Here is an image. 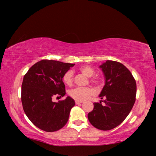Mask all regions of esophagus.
Masks as SVG:
<instances>
[{
	"mask_svg": "<svg viewBox=\"0 0 156 156\" xmlns=\"http://www.w3.org/2000/svg\"><path fill=\"white\" fill-rule=\"evenodd\" d=\"M75 103H76V105H79V104L83 103V101H79V100H76Z\"/></svg>",
	"mask_w": 156,
	"mask_h": 156,
	"instance_id": "1",
	"label": "esophagus"
}]
</instances>
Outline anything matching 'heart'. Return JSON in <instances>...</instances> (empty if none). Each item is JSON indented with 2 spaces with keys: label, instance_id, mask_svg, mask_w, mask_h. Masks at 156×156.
I'll use <instances>...</instances> for the list:
<instances>
[{
  "label": "heart",
  "instance_id": "b5f03b06",
  "mask_svg": "<svg viewBox=\"0 0 156 156\" xmlns=\"http://www.w3.org/2000/svg\"><path fill=\"white\" fill-rule=\"evenodd\" d=\"M79 71L84 75L89 77V80L91 83L95 84L101 83V78L98 76H94L95 70L92 67L87 65H84L79 68ZM62 80L67 85H72L73 83V72L72 70H69L65 73L62 76ZM69 94L72 98L79 101H83L92 96L94 94V91L91 87H77L72 89Z\"/></svg>",
  "mask_w": 156,
  "mask_h": 156
}]
</instances>
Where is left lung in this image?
Masks as SVG:
<instances>
[{"label": "left lung", "instance_id": "obj_1", "mask_svg": "<svg viewBox=\"0 0 156 156\" xmlns=\"http://www.w3.org/2000/svg\"><path fill=\"white\" fill-rule=\"evenodd\" d=\"M105 84L99 97L102 102H94L88 113L89 122L100 130H111L120 125L133 107L136 96V83L133 75L122 63L107 60L100 66Z\"/></svg>", "mask_w": 156, "mask_h": 156}]
</instances>
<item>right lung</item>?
<instances>
[{
	"label": "right lung",
	"mask_w": 156,
	"mask_h": 156,
	"mask_svg": "<svg viewBox=\"0 0 156 156\" xmlns=\"http://www.w3.org/2000/svg\"><path fill=\"white\" fill-rule=\"evenodd\" d=\"M74 65L42 60L31 66L24 76L21 87L23 110L31 122L41 130L56 131L67 122L74 100L67 96L55 102L52 98L65 96L62 76Z\"/></svg>",
	"instance_id": "add662e5"
}]
</instances>
